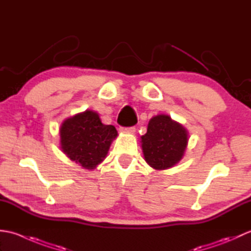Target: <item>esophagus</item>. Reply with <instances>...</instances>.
Segmentation results:
<instances>
[{
  "mask_svg": "<svg viewBox=\"0 0 251 251\" xmlns=\"http://www.w3.org/2000/svg\"><path fill=\"white\" fill-rule=\"evenodd\" d=\"M121 130L134 132V131H136V127L135 126H131V127H121Z\"/></svg>",
  "mask_w": 251,
  "mask_h": 251,
  "instance_id": "obj_1",
  "label": "esophagus"
}]
</instances>
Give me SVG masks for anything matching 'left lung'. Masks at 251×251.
Wrapping results in <instances>:
<instances>
[{
    "mask_svg": "<svg viewBox=\"0 0 251 251\" xmlns=\"http://www.w3.org/2000/svg\"><path fill=\"white\" fill-rule=\"evenodd\" d=\"M188 131L168 115L159 114L149 122L147 134L141 137L146 162L154 169H167L182 158Z\"/></svg>",
    "mask_w": 251,
    "mask_h": 251,
    "instance_id": "obj_1",
    "label": "left lung"
}]
</instances>
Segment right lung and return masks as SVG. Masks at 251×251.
<instances>
[{
	"label": "right lung",
	"instance_id": "1",
	"mask_svg": "<svg viewBox=\"0 0 251 251\" xmlns=\"http://www.w3.org/2000/svg\"><path fill=\"white\" fill-rule=\"evenodd\" d=\"M116 136L114 126L102 124L99 115L89 110L66 120L60 127L62 151L87 169L103 161Z\"/></svg>",
	"mask_w": 251,
	"mask_h": 251
}]
</instances>
